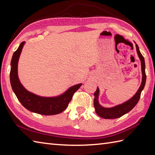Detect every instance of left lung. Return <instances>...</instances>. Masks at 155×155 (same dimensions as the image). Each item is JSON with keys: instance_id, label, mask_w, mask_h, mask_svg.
I'll return each mask as SVG.
<instances>
[{"instance_id": "1", "label": "left lung", "mask_w": 155, "mask_h": 155, "mask_svg": "<svg viewBox=\"0 0 155 155\" xmlns=\"http://www.w3.org/2000/svg\"><path fill=\"white\" fill-rule=\"evenodd\" d=\"M136 44V43H135ZM136 48L138 56L141 62V71H142V83H141L140 86L139 88V90L137 91V93L134 96L130 98L129 100L124 102V103H122L120 104L117 105V106L111 107V108H105L102 107L99 104L98 102V96H99V88L97 87V91H95L94 93V107L95 108V111L96 113L98 115V116L106 118V119H113V118H119L122 116H123L124 114H127L128 112L130 111L133 108L136 106V104L139 102L141 92L143 90L144 87V85L146 83V79H147V76L145 74V62H144V58L143 57L142 54L140 53L139 51V47L136 44Z\"/></svg>"}]
</instances>
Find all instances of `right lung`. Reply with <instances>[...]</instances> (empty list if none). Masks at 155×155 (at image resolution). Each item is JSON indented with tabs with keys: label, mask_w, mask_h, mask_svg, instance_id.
Returning <instances> with one entry per match:
<instances>
[{
	"label": "right lung",
	"mask_w": 155,
	"mask_h": 155,
	"mask_svg": "<svg viewBox=\"0 0 155 155\" xmlns=\"http://www.w3.org/2000/svg\"><path fill=\"white\" fill-rule=\"evenodd\" d=\"M25 44V42L20 44L12 57L10 81L13 92L22 106L32 113L43 115H54L62 113L67 108L74 93L80 88L82 83L74 85L64 93L54 97H41L27 91L22 86L18 77V59Z\"/></svg>",
	"instance_id": "right-lung-1"
}]
</instances>
